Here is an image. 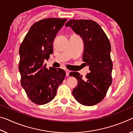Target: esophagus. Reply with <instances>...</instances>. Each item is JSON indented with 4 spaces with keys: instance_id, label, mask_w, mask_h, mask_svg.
<instances>
[{
    "instance_id": "1",
    "label": "esophagus",
    "mask_w": 133,
    "mask_h": 133,
    "mask_svg": "<svg viewBox=\"0 0 133 133\" xmlns=\"http://www.w3.org/2000/svg\"><path fill=\"white\" fill-rule=\"evenodd\" d=\"M70 72V71L69 70H67V69H66V75L67 76H69Z\"/></svg>"
}]
</instances>
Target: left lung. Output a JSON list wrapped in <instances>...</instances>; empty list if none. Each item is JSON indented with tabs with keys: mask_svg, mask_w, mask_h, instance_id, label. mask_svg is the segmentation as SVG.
<instances>
[{
	"mask_svg": "<svg viewBox=\"0 0 133 133\" xmlns=\"http://www.w3.org/2000/svg\"><path fill=\"white\" fill-rule=\"evenodd\" d=\"M65 26L71 28L83 39V60L90 71L85 76L84 80L77 72L70 73L78 83L72 94L81 104L94 105L104 98L112 83L111 44L102 28L94 21L70 20Z\"/></svg>",
	"mask_w": 133,
	"mask_h": 133,
	"instance_id": "obj_1",
	"label": "left lung"
}]
</instances>
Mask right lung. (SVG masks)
Returning <instances> with one entry per match:
<instances>
[{
    "instance_id": "right-lung-1",
    "label": "right lung",
    "mask_w": 133,
    "mask_h": 133,
    "mask_svg": "<svg viewBox=\"0 0 133 133\" xmlns=\"http://www.w3.org/2000/svg\"><path fill=\"white\" fill-rule=\"evenodd\" d=\"M66 21L48 18L36 22L29 29L20 47L21 84L35 104L43 105L51 102L64 79V70L54 67L47 69L44 61L53 53L54 40Z\"/></svg>"
}]
</instances>
